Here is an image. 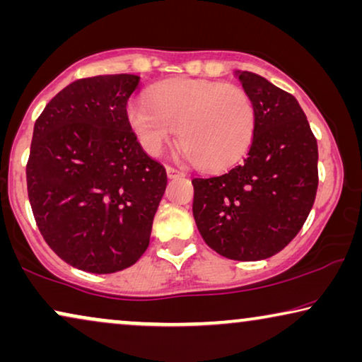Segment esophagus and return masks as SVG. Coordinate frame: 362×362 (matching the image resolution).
Here are the masks:
<instances>
[{"label":"esophagus","mask_w":362,"mask_h":362,"mask_svg":"<svg viewBox=\"0 0 362 362\" xmlns=\"http://www.w3.org/2000/svg\"><path fill=\"white\" fill-rule=\"evenodd\" d=\"M166 175H168V177H176V176H181L182 173L177 171L176 168H173V166H166Z\"/></svg>","instance_id":"34e87169"}]
</instances>
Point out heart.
<instances>
[{"label":"heart","instance_id":"obj_1","mask_svg":"<svg viewBox=\"0 0 362 362\" xmlns=\"http://www.w3.org/2000/svg\"><path fill=\"white\" fill-rule=\"evenodd\" d=\"M128 125L150 156L161 155L180 128L182 156L206 171L229 168L249 150L255 105L244 88L222 82L175 78L127 108Z\"/></svg>","mask_w":362,"mask_h":362}]
</instances>
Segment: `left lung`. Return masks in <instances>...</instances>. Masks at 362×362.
<instances>
[{"mask_svg":"<svg viewBox=\"0 0 362 362\" xmlns=\"http://www.w3.org/2000/svg\"><path fill=\"white\" fill-rule=\"evenodd\" d=\"M255 105V133L244 163L194 177L192 216L217 254L255 262L279 254L303 227L318 189V145L300 103L249 71H235Z\"/></svg>","mask_w":362,"mask_h":362,"instance_id":"8db88e82","label":"left lung"}]
</instances>
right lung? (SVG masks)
<instances>
[{"instance_id": "1", "label": "right lung", "mask_w": 362, "mask_h": 362, "mask_svg": "<svg viewBox=\"0 0 362 362\" xmlns=\"http://www.w3.org/2000/svg\"><path fill=\"white\" fill-rule=\"evenodd\" d=\"M138 86L133 74L81 78L34 123L26 168L34 219L47 245L88 274H115L145 254L166 189V170L128 125Z\"/></svg>"}]
</instances>
